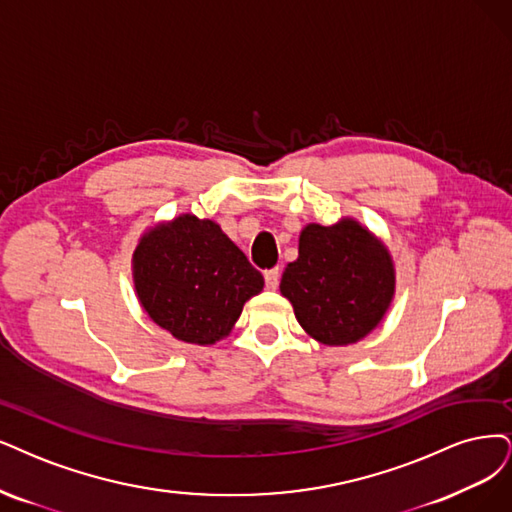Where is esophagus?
<instances>
[{"label": "esophagus", "mask_w": 512, "mask_h": 512, "mask_svg": "<svg viewBox=\"0 0 512 512\" xmlns=\"http://www.w3.org/2000/svg\"><path fill=\"white\" fill-rule=\"evenodd\" d=\"M263 278H266V287H268L270 291H274V289L278 287L280 272H278V268H274V270H266V274H263Z\"/></svg>", "instance_id": "34e87169"}]
</instances>
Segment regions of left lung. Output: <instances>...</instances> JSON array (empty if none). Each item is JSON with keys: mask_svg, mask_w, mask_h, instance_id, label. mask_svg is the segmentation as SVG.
<instances>
[{"mask_svg": "<svg viewBox=\"0 0 512 512\" xmlns=\"http://www.w3.org/2000/svg\"><path fill=\"white\" fill-rule=\"evenodd\" d=\"M394 263L386 244L346 217L308 223L299 257L280 280L304 331L325 346H348L382 323L394 297Z\"/></svg>", "mask_w": 512, "mask_h": 512, "instance_id": "left-lung-1", "label": "left lung"}]
</instances>
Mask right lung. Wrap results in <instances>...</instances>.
Returning <instances> with one entry per match:
<instances>
[{
    "label": "right lung",
    "instance_id": "add662e5",
    "mask_svg": "<svg viewBox=\"0 0 512 512\" xmlns=\"http://www.w3.org/2000/svg\"><path fill=\"white\" fill-rule=\"evenodd\" d=\"M143 310L187 344L211 346L232 331L263 276L211 219L181 215L147 230L132 255Z\"/></svg>",
    "mask_w": 512,
    "mask_h": 512
}]
</instances>
